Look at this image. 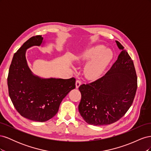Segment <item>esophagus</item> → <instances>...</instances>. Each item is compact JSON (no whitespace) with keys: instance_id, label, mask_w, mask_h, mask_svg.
<instances>
[{"instance_id":"obj_1","label":"esophagus","mask_w":151,"mask_h":151,"mask_svg":"<svg viewBox=\"0 0 151 151\" xmlns=\"http://www.w3.org/2000/svg\"><path fill=\"white\" fill-rule=\"evenodd\" d=\"M81 85V81L77 80L76 82V88H79V87Z\"/></svg>"}]
</instances>
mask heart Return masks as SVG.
<instances>
[{"label": "heart", "instance_id": "obj_1", "mask_svg": "<svg viewBox=\"0 0 151 151\" xmlns=\"http://www.w3.org/2000/svg\"><path fill=\"white\" fill-rule=\"evenodd\" d=\"M113 55L108 49L98 45L84 50L77 57V62L85 64L84 73L87 79L99 78L110 62Z\"/></svg>", "mask_w": 151, "mask_h": 151}]
</instances>
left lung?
<instances>
[{
	"label": "left lung",
	"instance_id": "8db88e82",
	"mask_svg": "<svg viewBox=\"0 0 151 151\" xmlns=\"http://www.w3.org/2000/svg\"><path fill=\"white\" fill-rule=\"evenodd\" d=\"M117 60L101 78L82 84L79 111L88 124L100 126L115 123L124 116L132 104L137 88L133 60L121 43Z\"/></svg>",
	"mask_w": 151,
	"mask_h": 151
}]
</instances>
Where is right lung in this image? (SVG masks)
Segmentation results:
<instances>
[{
    "instance_id": "obj_1",
    "label": "right lung",
    "mask_w": 151,
    "mask_h": 151,
    "mask_svg": "<svg viewBox=\"0 0 151 151\" xmlns=\"http://www.w3.org/2000/svg\"><path fill=\"white\" fill-rule=\"evenodd\" d=\"M41 35L33 36L14 55L7 77L9 94L20 115L29 120L43 122L57 113L67 94L76 88V79H44L35 75L28 65L26 50L43 43Z\"/></svg>"
}]
</instances>
